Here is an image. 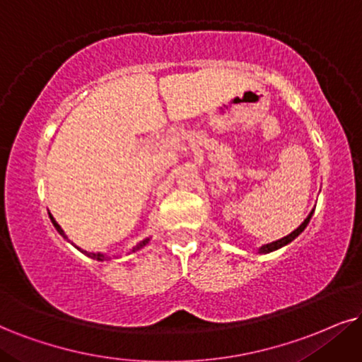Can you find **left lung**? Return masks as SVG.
I'll return each mask as SVG.
<instances>
[{"mask_svg": "<svg viewBox=\"0 0 362 362\" xmlns=\"http://www.w3.org/2000/svg\"><path fill=\"white\" fill-rule=\"evenodd\" d=\"M312 215H314V209H312V211L309 213V216L305 218L304 220V223H302L300 226H298L297 230H293L292 233L290 235H287V236H284V238H280V240H276V242H272V243H267V245H262L260 248H258V253H270V252H275V250H279V248H282V247H285V245H288L290 242H293V240L297 238L298 235L302 233V231L305 230V226L309 225V221H310V218H312Z\"/></svg>", "mask_w": 362, "mask_h": 362, "instance_id": "8db88e82", "label": "left lung"}]
</instances>
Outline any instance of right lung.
<instances>
[{
	"instance_id": "right-lung-1",
	"label": "right lung",
	"mask_w": 362,
	"mask_h": 362,
	"mask_svg": "<svg viewBox=\"0 0 362 362\" xmlns=\"http://www.w3.org/2000/svg\"><path fill=\"white\" fill-rule=\"evenodd\" d=\"M50 220H52V223H53V226H55V228H57V231H58V233H60L62 236H64V238H66V235H65V231L64 230H62V226L60 225H58V223L55 221V218H53L52 215H50ZM66 240H69V238H66ZM147 243H149V238H146V240H142V242L141 243H137L136 245V247H134L132 250H131V252L134 253V252H137V250H141L142 247H146V245ZM78 248V247H77ZM80 250V252H82L83 253V255H87L88 258H93V260H99V262H104V260H107V257L104 255V253H90V252H86V250H82V248H78Z\"/></svg>"
}]
</instances>
